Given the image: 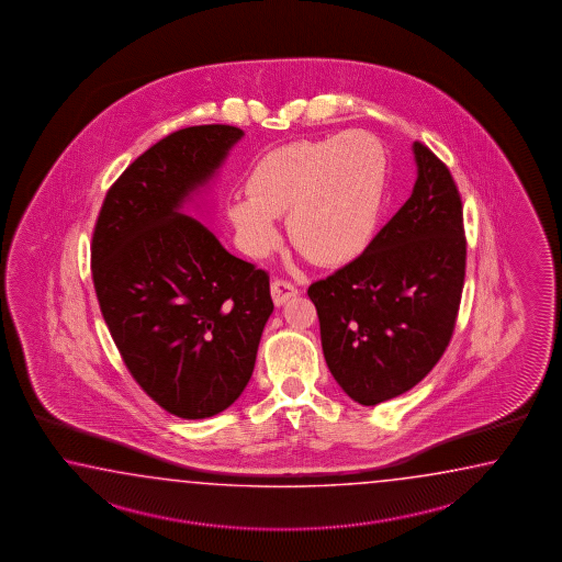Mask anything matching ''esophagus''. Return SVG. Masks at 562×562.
<instances>
[{"instance_id":"34e87169","label":"esophagus","mask_w":562,"mask_h":562,"mask_svg":"<svg viewBox=\"0 0 562 562\" xmlns=\"http://www.w3.org/2000/svg\"><path fill=\"white\" fill-rule=\"evenodd\" d=\"M295 295H297V286L293 285V283L283 281V279H277V281L271 283V297H273V303H276L277 307L285 305L286 301L295 297Z\"/></svg>"}]
</instances>
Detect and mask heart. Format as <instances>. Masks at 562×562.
Wrapping results in <instances>:
<instances>
[{"mask_svg": "<svg viewBox=\"0 0 562 562\" xmlns=\"http://www.w3.org/2000/svg\"><path fill=\"white\" fill-rule=\"evenodd\" d=\"M385 180V150L368 132L297 140L261 156L247 175L249 196H231L225 213L251 257L276 249V218L286 215V233L299 251L313 263L335 267L370 245Z\"/></svg>", "mask_w": 562, "mask_h": 562, "instance_id": "1", "label": "heart"}]
</instances>
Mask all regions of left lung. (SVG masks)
<instances>
[{"label":"left lung","mask_w":562,"mask_h":562,"mask_svg":"<svg viewBox=\"0 0 562 562\" xmlns=\"http://www.w3.org/2000/svg\"><path fill=\"white\" fill-rule=\"evenodd\" d=\"M412 150V196L356 261L307 291L327 368L361 406L406 394L440 361L467 276L454 179L428 146L414 143Z\"/></svg>","instance_id":"left-lung-1"}]
</instances>
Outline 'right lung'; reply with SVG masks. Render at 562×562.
<instances>
[{
    "mask_svg": "<svg viewBox=\"0 0 562 562\" xmlns=\"http://www.w3.org/2000/svg\"><path fill=\"white\" fill-rule=\"evenodd\" d=\"M245 132L168 134L110 187L92 237L95 297L132 378L184 419L227 409L251 380L273 313L269 276L184 213Z\"/></svg>",
    "mask_w": 562,
    "mask_h": 562,
    "instance_id": "obj_1",
    "label": "right lung"
}]
</instances>
